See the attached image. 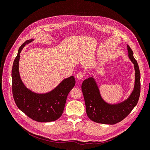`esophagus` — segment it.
<instances>
[{"label":"esophagus","instance_id":"1","mask_svg":"<svg viewBox=\"0 0 150 150\" xmlns=\"http://www.w3.org/2000/svg\"><path fill=\"white\" fill-rule=\"evenodd\" d=\"M77 78H78V79H83L84 77V73H83V72H79V73H78L77 74Z\"/></svg>","mask_w":150,"mask_h":150}]
</instances>
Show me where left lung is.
<instances>
[{
    "instance_id": "left-lung-1",
    "label": "left lung",
    "mask_w": 150,
    "mask_h": 150,
    "mask_svg": "<svg viewBox=\"0 0 150 150\" xmlns=\"http://www.w3.org/2000/svg\"><path fill=\"white\" fill-rule=\"evenodd\" d=\"M127 47L129 57L134 65L135 84L133 91L127 100L111 105L103 100L93 78L84 80L81 89L85 101L86 113L91 121L101 124H116L128 116L138 102L141 89L140 71L138 62L133 57V51L128 45Z\"/></svg>"
}]
</instances>
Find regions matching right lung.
Returning <instances> with one entry per match:
<instances>
[{
    "instance_id": "add662e5",
    "label": "right lung",
    "mask_w": 150,
    "mask_h": 150,
    "mask_svg": "<svg viewBox=\"0 0 150 150\" xmlns=\"http://www.w3.org/2000/svg\"><path fill=\"white\" fill-rule=\"evenodd\" d=\"M33 41L28 40L21 45L13 63L12 69V95L17 106L30 118L38 122H50L59 118L64 111L67 95L75 86L74 76L63 80L51 92L39 94L25 88L19 72L20 53L26 44Z\"/></svg>"
}]
</instances>
